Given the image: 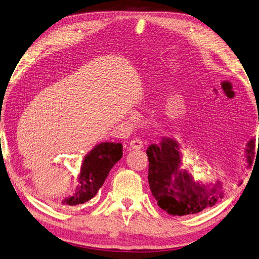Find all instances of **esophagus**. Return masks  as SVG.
<instances>
[{"instance_id": "34e87169", "label": "esophagus", "mask_w": 259, "mask_h": 259, "mask_svg": "<svg viewBox=\"0 0 259 259\" xmlns=\"http://www.w3.org/2000/svg\"><path fill=\"white\" fill-rule=\"evenodd\" d=\"M130 146L132 149H140L143 147V142L140 139H134L132 140L130 143Z\"/></svg>"}]
</instances>
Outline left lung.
I'll return each instance as SVG.
<instances>
[{"label": "left lung", "mask_w": 259, "mask_h": 259, "mask_svg": "<svg viewBox=\"0 0 259 259\" xmlns=\"http://www.w3.org/2000/svg\"><path fill=\"white\" fill-rule=\"evenodd\" d=\"M255 141L247 144L248 164L254 156ZM148 183L153 196L163 210L173 216L196 214L214 206L224 197L222 183L214 186L195 183L185 169L181 167L178 144L173 140H164L159 146L147 148Z\"/></svg>", "instance_id": "1"}]
</instances>
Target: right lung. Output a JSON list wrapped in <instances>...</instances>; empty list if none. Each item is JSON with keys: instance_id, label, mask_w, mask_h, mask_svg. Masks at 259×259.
I'll use <instances>...</instances> for the list:
<instances>
[{"instance_id": "add662e5", "label": "right lung", "mask_w": 259, "mask_h": 259, "mask_svg": "<svg viewBox=\"0 0 259 259\" xmlns=\"http://www.w3.org/2000/svg\"><path fill=\"white\" fill-rule=\"evenodd\" d=\"M122 155L123 146L120 143L105 142L95 146L83 160L75 193L70 198L62 200V204L75 206L93 198Z\"/></svg>"}]
</instances>
